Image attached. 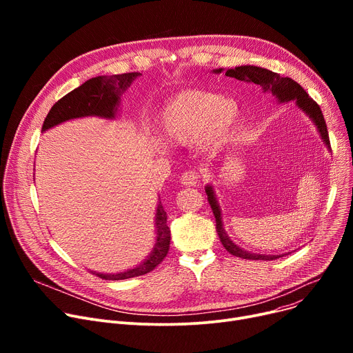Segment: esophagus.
Returning <instances> with one entry per match:
<instances>
[{
    "label": "esophagus",
    "mask_w": 353,
    "mask_h": 353,
    "mask_svg": "<svg viewBox=\"0 0 353 353\" xmlns=\"http://www.w3.org/2000/svg\"><path fill=\"white\" fill-rule=\"evenodd\" d=\"M181 184L184 186H196V184L200 181V173H197L196 170H189V172H184L180 177Z\"/></svg>",
    "instance_id": "34e87169"
}]
</instances>
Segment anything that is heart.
I'll list each match as a JSON object with an SVG mask.
<instances>
[{"label": "heart", "instance_id": "heart-1", "mask_svg": "<svg viewBox=\"0 0 353 353\" xmlns=\"http://www.w3.org/2000/svg\"><path fill=\"white\" fill-rule=\"evenodd\" d=\"M240 117V107L232 99L201 90L179 92L160 114L163 136L174 144H190L200 137L208 144L223 141Z\"/></svg>", "mask_w": 353, "mask_h": 353}]
</instances>
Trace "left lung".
I'll list each match as a JSON object with an SVG mask.
<instances>
[{"label": "left lung", "mask_w": 353, "mask_h": 353, "mask_svg": "<svg viewBox=\"0 0 353 353\" xmlns=\"http://www.w3.org/2000/svg\"><path fill=\"white\" fill-rule=\"evenodd\" d=\"M223 70L219 68L214 70V72H221ZM228 77H233L240 81H248L256 84L259 88L262 90L265 94H272L279 100L281 103H288V101H294L296 105H298L302 111H305V114L309 116V119L314 123V125L318 127V132L327 147V150H332L330 148V141H329V134H327V127L326 121L323 119L322 110L316 101H313L307 92L298 84L293 81L289 77H282L277 72H273L270 70L262 68V67H256V65H240L234 67L232 70L226 71ZM206 194H208V201L213 210L214 219H216V230L220 237V242L223 245V248L232 253L236 257H242L248 259V261H274V259H279L285 254H257V253H250L242 248H239L236 243H233V240L228 236L223 228V221H221V212L219 208V203L216 200L213 188L210 184L205 188Z\"/></svg>", "instance_id": "left-lung-1"}]
</instances>
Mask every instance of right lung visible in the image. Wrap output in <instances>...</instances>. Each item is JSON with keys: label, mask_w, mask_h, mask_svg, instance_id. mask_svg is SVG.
Listing matches in <instances>:
<instances>
[{"label": "right lung", "mask_w": 353, "mask_h": 353, "mask_svg": "<svg viewBox=\"0 0 353 353\" xmlns=\"http://www.w3.org/2000/svg\"><path fill=\"white\" fill-rule=\"evenodd\" d=\"M139 76H141L140 72H124L114 74V76H99L87 80L84 84L70 91L68 94H65L51 107L50 113L44 120L41 132H46V130L67 120L80 117L97 116L104 119H116L120 96ZM154 221L156 245L150 256L144 259V262H141L134 269H128L120 273H91L97 274L105 281H123L128 279V277H136L152 272L157 265L163 262V259L169 253L170 248V229L167 226V214L161 201H159L157 205Z\"/></svg>", "instance_id": "obj_1"}]
</instances>
